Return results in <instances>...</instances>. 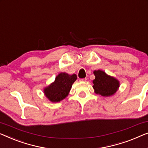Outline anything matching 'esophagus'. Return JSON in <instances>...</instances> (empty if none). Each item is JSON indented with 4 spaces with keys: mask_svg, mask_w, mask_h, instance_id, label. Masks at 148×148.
I'll use <instances>...</instances> for the list:
<instances>
[{
    "mask_svg": "<svg viewBox=\"0 0 148 148\" xmlns=\"http://www.w3.org/2000/svg\"><path fill=\"white\" fill-rule=\"evenodd\" d=\"M79 81H82V82H85V81H87V79L86 78H83V79H79Z\"/></svg>",
    "mask_w": 148,
    "mask_h": 148,
    "instance_id": "esophagus-1",
    "label": "esophagus"
}]
</instances>
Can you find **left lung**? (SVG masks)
Segmentation results:
<instances>
[{
	"label": "left lung",
	"instance_id": "left-lung-1",
	"mask_svg": "<svg viewBox=\"0 0 148 148\" xmlns=\"http://www.w3.org/2000/svg\"><path fill=\"white\" fill-rule=\"evenodd\" d=\"M93 74L95 78L93 81V88L96 94L103 97H110L115 95L120 86L118 79L99 69L94 71Z\"/></svg>",
	"mask_w": 148,
	"mask_h": 148
}]
</instances>
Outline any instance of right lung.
I'll list each match as a JSON object with an SVG mask.
<instances>
[{"mask_svg": "<svg viewBox=\"0 0 148 148\" xmlns=\"http://www.w3.org/2000/svg\"><path fill=\"white\" fill-rule=\"evenodd\" d=\"M77 78L75 74L60 73L53 83L44 88L45 96L52 103H57L63 100L69 95L72 85Z\"/></svg>", "mask_w": 148, "mask_h": 148, "instance_id": "obj_1", "label": "right lung"}]
</instances>
